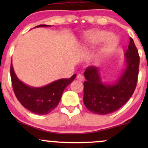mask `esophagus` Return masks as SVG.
<instances>
[{
    "label": "esophagus",
    "instance_id": "obj_1",
    "mask_svg": "<svg viewBox=\"0 0 148 148\" xmlns=\"http://www.w3.org/2000/svg\"><path fill=\"white\" fill-rule=\"evenodd\" d=\"M76 79H77L78 81H84V76L81 75V74H78V75L76 76Z\"/></svg>",
    "mask_w": 148,
    "mask_h": 148
}]
</instances>
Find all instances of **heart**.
Segmentation results:
<instances>
[{
  "label": "heart",
  "mask_w": 148,
  "mask_h": 148,
  "mask_svg": "<svg viewBox=\"0 0 148 148\" xmlns=\"http://www.w3.org/2000/svg\"><path fill=\"white\" fill-rule=\"evenodd\" d=\"M111 36V34L104 30H92L86 34V46L93 47L96 45L104 42L102 48L98 51L92 59V62L95 65H97L104 60L107 54L113 51L117 44L118 40Z\"/></svg>",
  "instance_id": "1"
}]
</instances>
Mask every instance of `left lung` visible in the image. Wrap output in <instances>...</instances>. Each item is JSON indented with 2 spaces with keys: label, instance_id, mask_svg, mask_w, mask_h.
<instances>
[{
  "label": "left lung",
  "instance_id": "obj_1",
  "mask_svg": "<svg viewBox=\"0 0 148 148\" xmlns=\"http://www.w3.org/2000/svg\"><path fill=\"white\" fill-rule=\"evenodd\" d=\"M125 67L112 84H103L99 67H88L84 72V103L92 113L106 115L121 108L130 99L136 87L140 58L133 39L130 37L125 54Z\"/></svg>",
  "mask_w": 148,
  "mask_h": 148
}]
</instances>
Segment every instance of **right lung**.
I'll use <instances>...</instances> for the list:
<instances>
[{
  "label": "right lung",
  "mask_w": 148,
  "mask_h": 148,
  "mask_svg": "<svg viewBox=\"0 0 148 148\" xmlns=\"http://www.w3.org/2000/svg\"><path fill=\"white\" fill-rule=\"evenodd\" d=\"M50 26L39 25L35 28ZM10 76L14 94L22 106L35 114L47 115L57 106L64 90L74 81L76 74L70 79H61L39 88L31 87L20 81L15 74L12 63L10 66Z\"/></svg>",
  "instance_id": "add662e5"
}]
</instances>
